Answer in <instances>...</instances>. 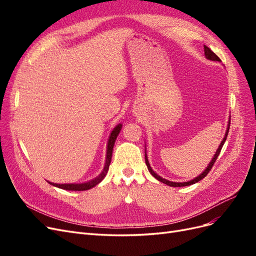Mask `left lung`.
Here are the masks:
<instances>
[{
    "instance_id": "1",
    "label": "left lung",
    "mask_w": 256,
    "mask_h": 256,
    "mask_svg": "<svg viewBox=\"0 0 256 256\" xmlns=\"http://www.w3.org/2000/svg\"><path fill=\"white\" fill-rule=\"evenodd\" d=\"M204 51H205V56L208 58V60H218V62H220L221 60L219 58V56H216V54H214L210 49H209L208 47H206V46H204ZM230 122H228V130H226V136H224V138L222 140V142H221V144H220V146H219V148H218V150L216 152V154L214 156V158H212V160L210 161V164H208V166H207V168L205 170V171L200 174V175H198L196 178H194V180H190V182H168V180H164V178H162V177H160L159 175H157L156 173H154L152 170V168H150V164H148V160H147V157H146V154H145V162H146V166H147V168H148V171L150 172V174L154 177V178H157V180H159V182H164V184H168V186H171V187H184V186H190V184H196V182H200V180H203V178L210 172V170H212V168L214 166V162H216V158H218V156H219V154H220V152H221V150H222V146H223V144H224V142H226V136H228V130H230Z\"/></svg>"
}]
</instances>
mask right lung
I'll return each instance as SVG.
<instances>
[{"instance_id": "1", "label": "right lung", "mask_w": 256, "mask_h": 256, "mask_svg": "<svg viewBox=\"0 0 256 256\" xmlns=\"http://www.w3.org/2000/svg\"><path fill=\"white\" fill-rule=\"evenodd\" d=\"M120 129H122L120 124L113 129L112 134L110 136V138H109V142H108L106 159V164H104V171L102 172V174H100L98 177H96L95 180H92L88 182H84V184H53V182H49V184H53L54 187H58V188L64 189V190H72V191H84V190H88V189H90L92 187H95L96 184H98L100 182L104 180V176L108 173V170H109V166H110L111 158H112L113 146H114L115 140H116V138H118Z\"/></svg>"}]
</instances>
